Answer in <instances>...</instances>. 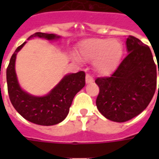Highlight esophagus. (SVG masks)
<instances>
[{
	"label": "esophagus",
	"mask_w": 159,
	"mask_h": 159,
	"mask_svg": "<svg viewBox=\"0 0 159 159\" xmlns=\"http://www.w3.org/2000/svg\"><path fill=\"white\" fill-rule=\"evenodd\" d=\"M94 82V79H93V77L92 76H90L89 74H87L86 76V83L88 84V83H92V82Z\"/></svg>",
	"instance_id": "1"
}]
</instances>
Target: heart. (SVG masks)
Listing matches in <instances>:
<instances>
[{"instance_id":"heart-1","label":"heart","mask_w":159,"mask_h":159,"mask_svg":"<svg viewBox=\"0 0 159 159\" xmlns=\"http://www.w3.org/2000/svg\"><path fill=\"white\" fill-rule=\"evenodd\" d=\"M124 48L121 42L110 39H90L82 42L80 54L86 61H95V69L99 74L112 73L120 62Z\"/></svg>"}]
</instances>
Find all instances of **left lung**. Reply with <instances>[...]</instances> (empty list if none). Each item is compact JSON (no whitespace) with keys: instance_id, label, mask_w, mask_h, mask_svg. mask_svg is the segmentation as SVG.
<instances>
[{"instance_id":"8db88e82","label":"left lung","mask_w":159,"mask_h":159,"mask_svg":"<svg viewBox=\"0 0 159 159\" xmlns=\"http://www.w3.org/2000/svg\"><path fill=\"white\" fill-rule=\"evenodd\" d=\"M126 48L128 55L113 74L95 81L100 88L97 109L115 122L129 120L145 110L155 93L159 75L148 46L129 35Z\"/></svg>"}]
</instances>
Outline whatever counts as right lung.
I'll return each mask as SVG.
<instances>
[{
    "mask_svg": "<svg viewBox=\"0 0 159 159\" xmlns=\"http://www.w3.org/2000/svg\"><path fill=\"white\" fill-rule=\"evenodd\" d=\"M34 37L51 41L61 38L55 34L37 32L28 39ZM25 43V42L16 48L6 69L7 88L11 104L22 117L30 122L45 126L57 125L67 117L72 100L84 87L85 72L80 71L65 75L45 96L37 97L30 94L20 87L16 72V55Z\"/></svg>",
    "mask_w": 159,
    "mask_h": 159,
    "instance_id": "obj_1",
    "label": "right lung"
}]
</instances>
